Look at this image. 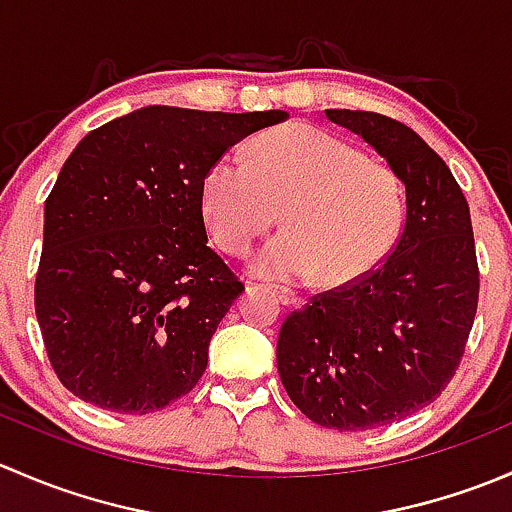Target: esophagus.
I'll list each match as a JSON object with an SVG mask.
<instances>
[{
    "label": "esophagus",
    "mask_w": 512,
    "mask_h": 512,
    "mask_svg": "<svg viewBox=\"0 0 512 512\" xmlns=\"http://www.w3.org/2000/svg\"><path fill=\"white\" fill-rule=\"evenodd\" d=\"M275 294H277V299L285 304V307H299V304H302L299 294L292 292V289H287V287H275Z\"/></svg>",
    "instance_id": "obj_1"
}]
</instances>
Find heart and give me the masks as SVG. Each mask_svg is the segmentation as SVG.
<instances>
[{
  "label": "heart",
  "mask_w": 512,
  "mask_h": 512,
  "mask_svg": "<svg viewBox=\"0 0 512 512\" xmlns=\"http://www.w3.org/2000/svg\"><path fill=\"white\" fill-rule=\"evenodd\" d=\"M250 160L223 153L205 170L200 205L220 247L242 255L277 223L285 235L252 260L265 280L352 287L389 255L404 220L394 170L334 133L307 123L272 128L250 143Z\"/></svg>",
  "instance_id": "1"
}]
</instances>
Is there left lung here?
<instances>
[{
    "label": "left lung",
    "mask_w": 512,
    "mask_h": 512,
    "mask_svg": "<svg viewBox=\"0 0 512 512\" xmlns=\"http://www.w3.org/2000/svg\"><path fill=\"white\" fill-rule=\"evenodd\" d=\"M406 188V223L376 270L285 319L277 369L289 399L337 431L389 426L431 404L456 374L478 309L471 210L443 158L404 123L327 108Z\"/></svg>",
    "instance_id": "left-lung-1"
}]
</instances>
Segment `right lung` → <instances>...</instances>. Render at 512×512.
I'll use <instances>...</instances> for the list:
<instances>
[{"mask_svg": "<svg viewBox=\"0 0 512 512\" xmlns=\"http://www.w3.org/2000/svg\"><path fill=\"white\" fill-rule=\"evenodd\" d=\"M285 118L146 106L81 138L46 198L34 285L46 354L71 394L143 416L198 384L245 289L208 245L203 175Z\"/></svg>", "mask_w": 512, "mask_h": 512, "instance_id": "obj_1", "label": "right lung"}]
</instances>
